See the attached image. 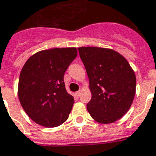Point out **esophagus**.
<instances>
[{
    "mask_svg": "<svg viewBox=\"0 0 156 156\" xmlns=\"http://www.w3.org/2000/svg\"><path fill=\"white\" fill-rule=\"evenodd\" d=\"M81 94H82V90H78V92H76V93H75V94H76L78 97H79L80 95H81Z\"/></svg>",
    "mask_w": 156,
    "mask_h": 156,
    "instance_id": "obj_1",
    "label": "esophagus"
}]
</instances>
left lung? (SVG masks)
<instances>
[{
  "label": "left lung",
  "mask_w": 156,
  "mask_h": 156,
  "mask_svg": "<svg viewBox=\"0 0 156 156\" xmlns=\"http://www.w3.org/2000/svg\"><path fill=\"white\" fill-rule=\"evenodd\" d=\"M89 77L92 98L87 109L100 123L116 122L131 107L136 92V77L122 55L112 49L78 48Z\"/></svg>",
  "instance_id": "left-lung-1"
}]
</instances>
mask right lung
<instances>
[{"label":"right lung","mask_w":156,"mask_h":156,"mask_svg":"<svg viewBox=\"0 0 156 156\" xmlns=\"http://www.w3.org/2000/svg\"><path fill=\"white\" fill-rule=\"evenodd\" d=\"M77 55L75 47L44 50L30 56L22 68L18 99L37 124L58 127L68 118L74 99L67 92L63 78Z\"/></svg>","instance_id":"1"}]
</instances>
